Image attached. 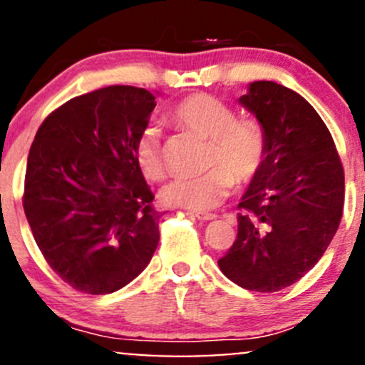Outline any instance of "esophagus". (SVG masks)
<instances>
[{
    "label": "esophagus",
    "mask_w": 365,
    "mask_h": 365,
    "mask_svg": "<svg viewBox=\"0 0 365 365\" xmlns=\"http://www.w3.org/2000/svg\"><path fill=\"white\" fill-rule=\"evenodd\" d=\"M194 217L197 218V220H202V222H208V220H215L217 218V215L215 213H194Z\"/></svg>",
    "instance_id": "esophagus-1"
}]
</instances>
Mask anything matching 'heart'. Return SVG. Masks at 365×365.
Instances as JSON below:
<instances>
[{
	"instance_id": "b5f03b06",
	"label": "heart",
	"mask_w": 365,
	"mask_h": 365,
	"mask_svg": "<svg viewBox=\"0 0 365 365\" xmlns=\"http://www.w3.org/2000/svg\"><path fill=\"white\" fill-rule=\"evenodd\" d=\"M168 120L180 129L208 140V173L197 178H180L163 190L164 202L176 208L206 213L220 206L237 183H248L267 159V138L262 125L236 112L210 94H190L168 112ZM134 163L150 182L164 176L159 133L145 129L133 147Z\"/></svg>"
}]
</instances>
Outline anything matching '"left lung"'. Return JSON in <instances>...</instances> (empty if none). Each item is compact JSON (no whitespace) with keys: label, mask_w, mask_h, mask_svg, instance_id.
I'll return each instance as SVG.
<instances>
[{"label":"left lung","mask_w":365,"mask_h":365,"mask_svg":"<svg viewBox=\"0 0 365 365\" xmlns=\"http://www.w3.org/2000/svg\"><path fill=\"white\" fill-rule=\"evenodd\" d=\"M240 103L259 118L267 159L237 205V236L218 267L236 285L278 292L308 273L339 227L344 170L314 108L279 83H250Z\"/></svg>","instance_id":"obj_1"}]
</instances>
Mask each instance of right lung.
Returning a JSON list of instances; mask_svg holds the SVG:
<instances>
[{
    "label": "right lung",
    "instance_id": "right-lung-1",
    "mask_svg": "<svg viewBox=\"0 0 365 365\" xmlns=\"http://www.w3.org/2000/svg\"><path fill=\"white\" fill-rule=\"evenodd\" d=\"M153 108L147 89L103 87L53 110L31 145L22 206L41 255L78 292L122 289L159 243L163 213L133 155Z\"/></svg>",
    "mask_w": 365,
    "mask_h": 365
}]
</instances>
